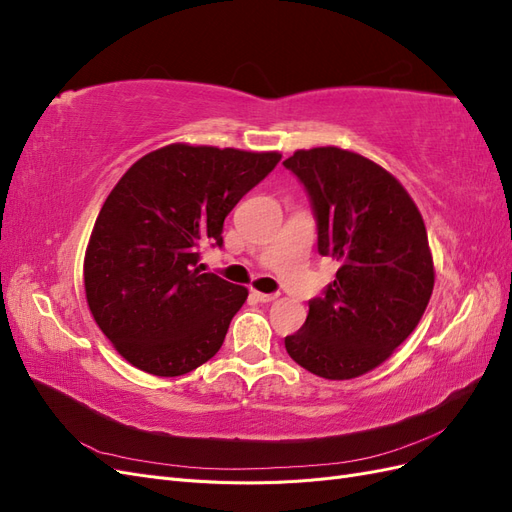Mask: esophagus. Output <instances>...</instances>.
<instances>
[{"label":"esophagus","mask_w":512,"mask_h":512,"mask_svg":"<svg viewBox=\"0 0 512 512\" xmlns=\"http://www.w3.org/2000/svg\"><path fill=\"white\" fill-rule=\"evenodd\" d=\"M252 297L256 299V301H260V303H271V301H275L277 297H280V294L277 292H258V290H252Z\"/></svg>","instance_id":"esophagus-1"}]
</instances>
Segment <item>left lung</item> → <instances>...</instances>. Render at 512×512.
Wrapping results in <instances>:
<instances>
[{"label":"left lung","mask_w":512,"mask_h":512,"mask_svg":"<svg viewBox=\"0 0 512 512\" xmlns=\"http://www.w3.org/2000/svg\"><path fill=\"white\" fill-rule=\"evenodd\" d=\"M312 200L318 252L339 262L284 339L294 363L327 380L359 378L416 329L433 292L423 215L389 170L339 147L299 149L284 162Z\"/></svg>","instance_id":"left-lung-1"}]
</instances>
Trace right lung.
Returning a JSON list of instances; mask_svg holds the SVG:
<instances>
[{
	"mask_svg": "<svg viewBox=\"0 0 512 512\" xmlns=\"http://www.w3.org/2000/svg\"><path fill=\"white\" fill-rule=\"evenodd\" d=\"M282 160L277 151L173 143L134 162L104 200L85 252L89 312L115 350L175 378L224 344L247 288L205 273L226 215Z\"/></svg>",
	"mask_w": 512,
	"mask_h": 512,
	"instance_id": "obj_1",
	"label": "right lung"
}]
</instances>
